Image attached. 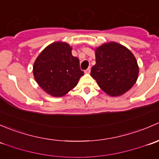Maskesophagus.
<instances>
[{
    "label": "esophagus",
    "mask_w": 159,
    "mask_h": 159,
    "mask_svg": "<svg viewBox=\"0 0 159 159\" xmlns=\"http://www.w3.org/2000/svg\"><path fill=\"white\" fill-rule=\"evenodd\" d=\"M90 72H91V68H89L88 69H86L85 70H84V73L85 74H89Z\"/></svg>",
    "instance_id": "1"
}]
</instances>
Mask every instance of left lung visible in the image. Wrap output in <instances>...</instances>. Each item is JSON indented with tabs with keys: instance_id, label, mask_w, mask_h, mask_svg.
<instances>
[{
	"instance_id": "8db88e82",
	"label": "left lung",
	"mask_w": 159,
	"mask_h": 159,
	"mask_svg": "<svg viewBox=\"0 0 159 159\" xmlns=\"http://www.w3.org/2000/svg\"><path fill=\"white\" fill-rule=\"evenodd\" d=\"M95 61L91 76L108 95H121L135 84L139 65L134 54L125 46L105 43L95 49Z\"/></svg>"
}]
</instances>
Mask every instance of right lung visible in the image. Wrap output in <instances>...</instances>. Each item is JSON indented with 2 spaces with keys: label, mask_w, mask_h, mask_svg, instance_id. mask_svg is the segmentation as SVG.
<instances>
[{
  "label": "right lung",
  "mask_w": 159,
  "mask_h": 159,
  "mask_svg": "<svg viewBox=\"0 0 159 159\" xmlns=\"http://www.w3.org/2000/svg\"><path fill=\"white\" fill-rule=\"evenodd\" d=\"M65 42H54L43 50L35 60L33 74L38 85L54 97H61L73 89L84 72L79 59L71 54Z\"/></svg>",
  "instance_id": "1"
}]
</instances>
